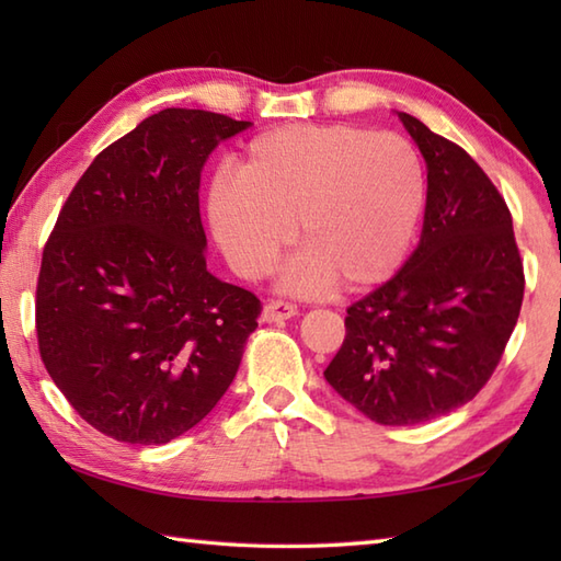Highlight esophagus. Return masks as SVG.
I'll list each match as a JSON object with an SVG mask.
<instances>
[{
  "label": "esophagus",
  "mask_w": 561,
  "mask_h": 561,
  "mask_svg": "<svg viewBox=\"0 0 561 561\" xmlns=\"http://www.w3.org/2000/svg\"><path fill=\"white\" fill-rule=\"evenodd\" d=\"M294 316H299V308L289 301H270L262 311V320L265 323H282V320H289Z\"/></svg>",
  "instance_id": "esophagus-1"
}]
</instances>
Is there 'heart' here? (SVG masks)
<instances>
[{"label":"heart","instance_id":"heart-1","mask_svg":"<svg viewBox=\"0 0 561 561\" xmlns=\"http://www.w3.org/2000/svg\"><path fill=\"white\" fill-rule=\"evenodd\" d=\"M426 202L420 153L400 135L354 125H287L255 137L238 173L209 185V221L229 265L245 279L270 274L299 238L306 253L284 284L359 291L408 257Z\"/></svg>","mask_w":561,"mask_h":561}]
</instances>
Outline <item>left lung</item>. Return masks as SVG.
Listing matches in <instances>:
<instances>
[{
	"label": "left lung",
	"instance_id": "1",
	"mask_svg": "<svg viewBox=\"0 0 561 561\" xmlns=\"http://www.w3.org/2000/svg\"><path fill=\"white\" fill-rule=\"evenodd\" d=\"M426 161L420 245L396 277L352 304L325 380L386 426L432 422L470 402L502 362L523 304L506 202L478 161L400 113Z\"/></svg>",
	"mask_w": 561,
	"mask_h": 561
}]
</instances>
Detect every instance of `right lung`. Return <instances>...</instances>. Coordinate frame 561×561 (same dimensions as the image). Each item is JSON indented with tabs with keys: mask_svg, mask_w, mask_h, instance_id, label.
<instances>
[{
	"mask_svg": "<svg viewBox=\"0 0 561 561\" xmlns=\"http://www.w3.org/2000/svg\"><path fill=\"white\" fill-rule=\"evenodd\" d=\"M250 123L165 108L105 147L43 248L35 332L47 374L101 434L169 444L214 410L262 304L214 277L199 173Z\"/></svg>",
	"mask_w": 561,
	"mask_h": 561,
	"instance_id": "add662e5",
	"label": "right lung"
}]
</instances>
